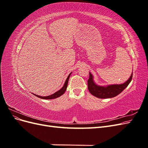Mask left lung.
I'll return each mask as SVG.
<instances>
[{
    "instance_id": "left-lung-1",
    "label": "left lung",
    "mask_w": 148,
    "mask_h": 148,
    "mask_svg": "<svg viewBox=\"0 0 148 148\" xmlns=\"http://www.w3.org/2000/svg\"><path fill=\"white\" fill-rule=\"evenodd\" d=\"M133 72L126 82L122 84H109L106 86L97 85L94 81L93 75L89 72V78L88 80V90L92 95L100 99H107L117 96L126 88L131 82Z\"/></svg>"
}]
</instances>
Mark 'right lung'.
Returning <instances> with one entry per match:
<instances>
[{"instance_id":"add662e5","label":"right lung","mask_w":148,"mask_h":148,"mask_svg":"<svg viewBox=\"0 0 148 148\" xmlns=\"http://www.w3.org/2000/svg\"><path fill=\"white\" fill-rule=\"evenodd\" d=\"M71 74V72L69 74V75L68 76V77H67L66 79L65 80V83L64 84L63 87H62L60 89H59V91H57L55 93L52 94V95H51L50 96H41L35 95V94H33V93H32V94H33L34 96H37V97H38L39 98H41V99H56V98H57V97H60L62 95H64V92L66 91V88H67V85H68V83H69V78L70 77V75Z\"/></svg>"}]
</instances>
